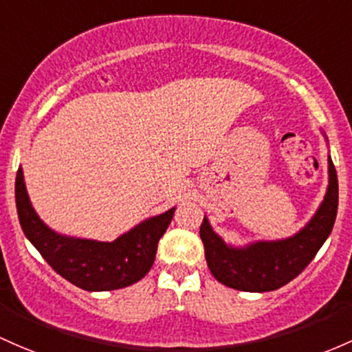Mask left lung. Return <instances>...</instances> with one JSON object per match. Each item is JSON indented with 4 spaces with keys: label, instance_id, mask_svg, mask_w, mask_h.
Returning <instances> with one entry per match:
<instances>
[{
    "label": "left lung",
    "instance_id": "1",
    "mask_svg": "<svg viewBox=\"0 0 352 352\" xmlns=\"http://www.w3.org/2000/svg\"><path fill=\"white\" fill-rule=\"evenodd\" d=\"M322 135L327 142L326 133ZM338 173L331 155H327V188L322 202L306 226L291 237L234 245L223 241L204 217L200 239L212 276L227 287L245 292L276 291L291 283L329 237L338 215Z\"/></svg>",
    "mask_w": 352,
    "mask_h": 352
}]
</instances>
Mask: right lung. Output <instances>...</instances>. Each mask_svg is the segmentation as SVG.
Segmentation results:
<instances>
[{
    "label": "right lung",
    "mask_w": 352,
    "mask_h": 352,
    "mask_svg": "<svg viewBox=\"0 0 352 352\" xmlns=\"http://www.w3.org/2000/svg\"><path fill=\"white\" fill-rule=\"evenodd\" d=\"M14 195L26 239L61 277L91 292L115 291L145 277L155 261L158 241L175 212V207L168 208L142 220L115 241L102 242L60 234L45 223L30 200L21 167L16 173Z\"/></svg>",
    "instance_id": "1"
}]
</instances>
